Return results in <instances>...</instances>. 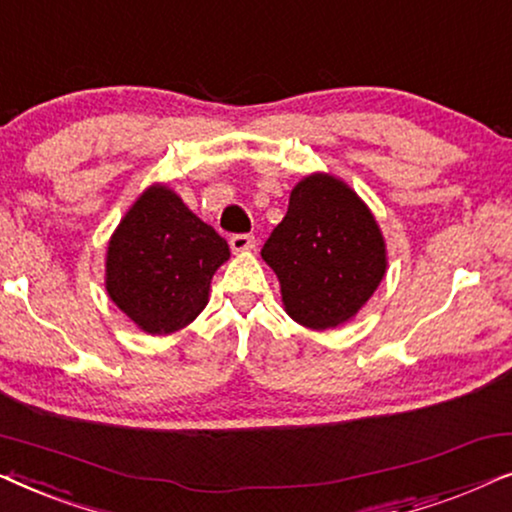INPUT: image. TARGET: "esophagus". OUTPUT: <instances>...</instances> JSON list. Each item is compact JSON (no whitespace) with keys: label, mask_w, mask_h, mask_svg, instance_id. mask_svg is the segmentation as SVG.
Listing matches in <instances>:
<instances>
[{"label":"esophagus","mask_w":512,"mask_h":512,"mask_svg":"<svg viewBox=\"0 0 512 512\" xmlns=\"http://www.w3.org/2000/svg\"><path fill=\"white\" fill-rule=\"evenodd\" d=\"M254 247H256L254 235L240 233V235H233V237H230V249H233L235 254H242V251H251Z\"/></svg>","instance_id":"obj_1"}]
</instances>
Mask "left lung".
<instances>
[{"mask_svg": "<svg viewBox=\"0 0 512 512\" xmlns=\"http://www.w3.org/2000/svg\"><path fill=\"white\" fill-rule=\"evenodd\" d=\"M261 256L279 279L286 314L314 331L352 319L387 270L375 216L331 174H310L296 184Z\"/></svg>", "mask_w": 512, "mask_h": 512, "instance_id": "obj_1", "label": "left lung"}]
</instances>
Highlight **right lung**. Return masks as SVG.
Instances as JSON below:
<instances>
[{"mask_svg": "<svg viewBox=\"0 0 512 512\" xmlns=\"http://www.w3.org/2000/svg\"><path fill=\"white\" fill-rule=\"evenodd\" d=\"M228 258V242L177 193L151 186L111 235L107 293L142 331L174 333L205 310L214 272Z\"/></svg>", "mask_w": 512, "mask_h": 512, "instance_id": "add662e5", "label": "right lung"}]
</instances>
